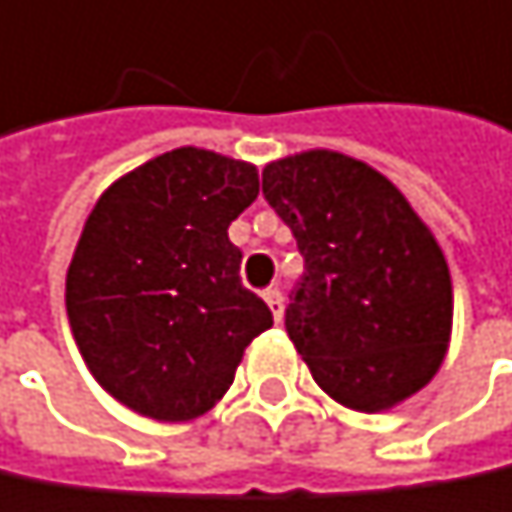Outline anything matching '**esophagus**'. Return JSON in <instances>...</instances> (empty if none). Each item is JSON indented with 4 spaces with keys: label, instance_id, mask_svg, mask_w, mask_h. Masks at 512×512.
<instances>
[{
    "label": "esophagus",
    "instance_id": "esophagus-1",
    "mask_svg": "<svg viewBox=\"0 0 512 512\" xmlns=\"http://www.w3.org/2000/svg\"><path fill=\"white\" fill-rule=\"evenodd\" d=\"M262 297H265V303H268L274 321H280V318H283V291H280V288H265Z\"/></svg>",
    "mask_w": 512,
    "mask_h": 512
}]
</instances>
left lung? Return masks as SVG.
Masks as SVG:
<instances>
[{"instance_id": "obj_1", "label": "left lung", "mask_w": 512, "mask_h": 512, "mask_svg": "<svg viewBox=\"0 0 512 512\" xmlns=\"http://www.w3.org/2000/svg\"><path fill=\"white\" fill-rule=\"evenodd\" d=\"M262 194L303 256L286 333L315 383L359 413L416 395L445 359L454 294L442 247L407 197L333 150L265 164Z\"/></svg>"}]
</instances>
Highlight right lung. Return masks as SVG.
I'll use <instances>...</instances> for the list:
<instances>
[{"mask_svg": "<svg viewBox=\"0 0 512 512\" xmlns=\"http://www.w3.org/2000/svg\"><path fill=\"white\" fill-rule=\"evenodd\" d=\"M259 170L179 147L120 176L88 215L67 271V318L96 383L156 421L209 413L274 318L241 286L229 224Z\"/></svg>", "mask_w": 512, "mask_h": 512, "instance_id": "1", "label": "right lung"}]
</instances>
